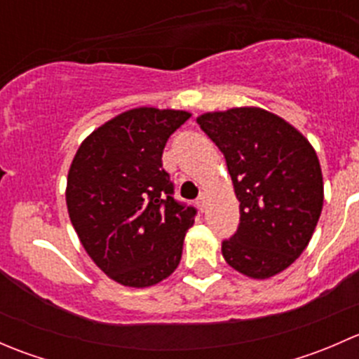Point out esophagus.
I'll return each instance as SVG.
<instances>
[{"label": "esophagus", "mask_w": 359, "mask_h": 359, "mask_svg": "<svg viewBox=\"0 0 359 359\" xmlns=\"http://www.w3.org/2000/svg\"><path fill=\"white\" fill-rule=\"evenodd\" d=\"M196 205H198V208L201 210H205V206H206V194L205 193H201L200 196H198V200H196Z\"/></svg>", "instance_id": "esophagus-1"}]
</instances>
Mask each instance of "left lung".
<instances>
[{"label": "left lung", "mask_w": 359, "mask_h": 359, "mask_svg": "<svg viewBox=\"0 0 359 359\" xmlns=\"http://www.w3.org/2000/svg\"><path fill=\"white\" fill-rule=\"evenodd\" d=\"M226 158L240 224L222 241L226 262L266 280L304 252L323 208V175L309 140L259 107L206 112L196 119Z\"/></svg>", "instance_id": "8db88e82"}]
</instances>
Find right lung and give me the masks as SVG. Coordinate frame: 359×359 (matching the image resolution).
<instances>
[{"label":"right lung","instance_id":"1","mask_svg":"<svg viewBox=\"0 0 359 359\" xmlns=\"http://www.w3.org/2000/svg\"><path fill=\"white\" fill-rule=\"evenodd\" d=\"M186 111L137 107L90 133L67 175L69 219L93 262L125 287L168 278L196 208L173 198L163 149Z\"/></svg>","mask_w":359,"mask_h":359}]
</instances>
